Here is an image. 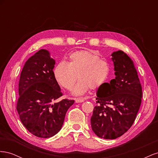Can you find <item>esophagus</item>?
<instances>
[{
  "label": "esophagus",
  "instance_id": "1",
  "mask_svg": "<svg viewBox=\"0 0 158 158\" xmlns=\"http://www.w3.org/2000/svg\"><path fill=\"white\" fill-rule=\"evenodd\" d=\"M75 102L76 103H81L84 102V99L83 98H75Z\"/></svg>",
  "mask_w": 158,
  "mask_h": 158
}]
</instances>
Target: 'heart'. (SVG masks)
Wrapping results in <instances>:
<instances>
[{
	"instance_id": "b5f03b06",
	"label": "heart",
	"mask_w": 158,
	"mask_h": 158,
	"mask_svg": "<svg viewBox=\"0 0 158 158\" xmlns=\"http://www.w3.org/2000/svg\"><path fill=\"white\" fill-rule=\"evenodd\" d=\"M109 66L104 60L88 51H74L69 55L68 63L61 61L54 70L56 81L61 86L70 89L80 79L73 90L74 95H82L92 88L96 89L106 82Z\"/></svg>"
}]
</instances>
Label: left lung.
<instances>
[{
    "mask_svg": "<svg viewBox=\"0 0 158 158\" xmlns=\"http://www.w3.org/2000/svg\"><path fill=\"white\" fill-rule=\"evenodd\" d=\"M111 56L115 78L99 88L98 105L91 117L92 131L104 139H115L132 127L142 96L141 84L131 59L122 51L113 52Z\"/></svg>",
    "mask_w": 158,
    "mask_h": 158,
    "instance_id": "1",
    "label": "left lung"
}]
</instances>
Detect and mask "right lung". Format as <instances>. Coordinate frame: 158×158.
I'll return each mask as SVG.
<instances>
[{
  "instance_id": "1",
  "label": "right lung",
  "mask_w": 158,
  "mask_h": 158,
  "mask_svg": "<svg viewBox=\"0 0 158 158\" xmlns=\"http://www.w3.org/2000/svg\"><path fill=\"white\" fill-rule=\"evenodd\" d=\"M55 64L48 51H37L26 62L18 85L16 109L20 120L30 132L44 138L58 133L74 103L68 99L59 101L63 93L54 77Z\"/></svg>"
}]
</instances>
